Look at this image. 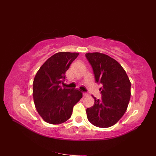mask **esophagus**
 I'll use <instances>...</instances> for the list:
<instances>
[{"label": "esophagus", "mask_w": 156, "mask_h": 156, "mask_svg": "<svg viewBox=\"0 0 156 156\" xmlns=\"http://www.w3.org/2000/svg\"><path fill=\"white\" fill-rule=\"evenodd\" d=\"M89 95V94L88 93H83V96H84V97H85V96H87Z\"/></svg>", "instance_id": "obj_1"}]
</instances>
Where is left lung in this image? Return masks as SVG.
Instances as JSON below:
<instances>
[{"mask_svg": "<svg viewBox=\"0 0 156 156\" xmlns=\"http://www.w3.org/2000/svg\"><path fill=\"white\" fill-rule=\"evenodd\" d=\"M86 58L93 67L96 83L102 84L101 99H94L93 107L86 110L93 125L108 128L122 118L130 98L131 83L124 69L112 58L103 53H88Z\"/></svg>", "mask_w": 156, "mask_h": 156, "instance_id": "left-lung-1", "label": "left lung"}]
</instances>
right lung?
Instances as JSON below:
<instances>
[{
	"mask_svg": "<svg viewBox=\"0 0 156 156\" xmlns=\"http://www.w3.org/2000/svg\"><path fill=\"white\" fill-rule=\"evenodd\" d=\"M78 53L59 52L46 60L33 80V96L36 109L42 119L58 125L71 118L73 107L82 98L81 91L61 87L65 74Z\"/></svg>",
	"mask_w": 156,
	"mask_h": 156,
	"instance_id": "right-lung-1",
	"label": "right lung"
}]
</instances>
